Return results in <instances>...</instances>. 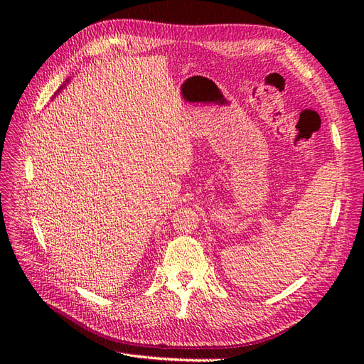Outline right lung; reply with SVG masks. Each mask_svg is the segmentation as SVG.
Wrapping results in <instances>:
<instances>
[{"instance_id":"add662e5","label":"right lung","mask_w":364,"mask_h":364,"mask_svg":"<svg viewBox=\"0 0 364 364\" xmlns=\"http://www.w3.org/2000/svg\"><path fill=\"white\" fill-rule=\"evenodd\" d=\"M68 82H70V79H68V80H67V82H65V83H63V85H62V86H60V87H59V91H58V92H60V90H62V87H65V85H67V83H68ZM54 95H56V94H54Z\"/></svg>"}]
</instances>
